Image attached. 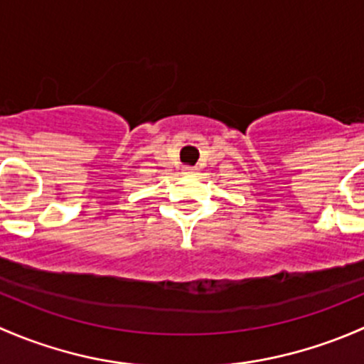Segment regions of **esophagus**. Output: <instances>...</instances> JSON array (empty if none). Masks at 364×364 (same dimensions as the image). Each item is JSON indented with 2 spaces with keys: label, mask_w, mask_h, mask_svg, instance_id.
Returning a JSON list of instances; mask_svg holds the SVG:
<instances>
[{
  "label": "esophagus",
  "mask_w": 364,
  "mask_h": 364,
  "mask_svg": "<svg viewBox=\"0 0 364 364\" xmlns=\"http://www.w3.org/2000/svg\"><path fill=\"white\" fill-rule=\"evenodd\" d=\"M196 171H197L196 167H185V174H193Z\"/></svg>",
  "instance_id": "esophagus-1"
}]
</instances>
